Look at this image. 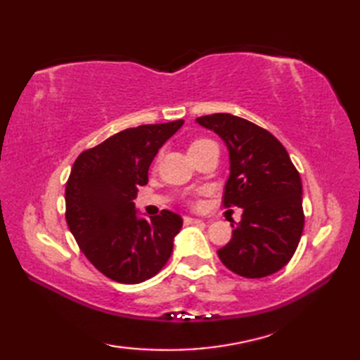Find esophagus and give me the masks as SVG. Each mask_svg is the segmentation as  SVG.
Returning a JSON list of instances; mask_svg holds the SVG:
<instances>
[{"instance_id": "esophagus-1", "label": "esophagus", "mask_w": 360, "mask_h": 360, "mask_svg": "<svg viewBox=\"0 0 360 360\" xmlns=\"http://www.w3.org/2000/svg\"><path fill=\"white\" fill-rule=\"evenodd\" d=\"M202 219L200 218H192V217H184V224L186 226H192V224H201Z\"/></svg>"}]
</instances>
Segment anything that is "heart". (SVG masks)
<instances>
[{"instance_id": "1", "label": "heart", "mask_w": 360, "mask_h": 360, "mask_svg": "<svg viewBox=\"0 0 360 360\" xmlns=\"http://www.w3.org/2000/svg\"><path fill=\"white\" fill-rule=\"evenodd\" d=\"M207 143H212V141H209V139H198V141H193L192 143H190V147H188V151H192V150H198V148H201V147H204V145H207Z\"/></svg>"}]
</instances>
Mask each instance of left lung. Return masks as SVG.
Wrapping results in <instances>:
<instances>
[{"label": "left lung", "instance_id": "8db88e82", "mask_svg": "<svg viewBox=\"0 0 360 360\" xmlns=\"http://www.w3.org/2000/svg\"><path fill=\"white\" fill-rule=\"evenodd\" d=\"M195 122L226 143L231 174L224 205L243 209L232 240L218 250L219 259L246 278L278 272L292 258L304 224L302 179L286 148L269 131L233 114Z\"/></svg>", "mask_w": 360, "mask_h": 360}]
</instances>
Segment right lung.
<instances>
[{"instance_id":"obj_1","label":"right lung","mask_w":360,"mask_h":360,"mask_svg":"<svg viewBox=\"0 0 360 360\" xmlns=\"http://www.w3.org/2000/svg\"><path fill=\"white\" fill-rule=\"evenodd\" d=\"M184 120L141 125L111 136L75 159L66 184V223L85 257L106 277L142 283L162 269L182 227L178 213L145 219L133 200L148 182L159 148Z\"/></svg>"}]
</instances>
